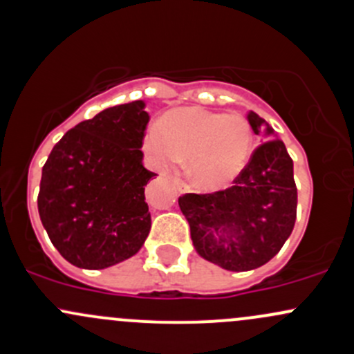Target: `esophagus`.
<instances>
[{
	"label": "esophagus",
	"mask_w": 354,
	"mask_h": 354,
	"mask_svg": "<svg viewBox=\"0 0 354 354\" xmlns=\"http://www.w3.org/2000/svg\"><path fill=\"white\" fill-rule=\"evenodd\" d=\"M173 183H174V187H176V189L180 193H187L188 189H189L187 181H183V180H181V178H178V176L173 178Z\"/></svg>",
	"instance_id": "1"
}]
</instances>
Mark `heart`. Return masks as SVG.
I'll list each match as a JSON object with an SVG mask.
<instances>
[{"instance_id": "1", "label": "heart", "mask_w": 354, "mask_h": 354, "mask_svg": "<svg viewBox=\"0 0 354 354\" xmlns=\"http://www.w3.org/2000/svg\"><path fill=\"white\" fill-rule=\"evenodd\" d=\"M254 133L239 113L181 109L167 113L144 136V149L156 166L173 167L188 158V174L200 188L232 183L252 152Z\"/></svg>"}]
</instances>
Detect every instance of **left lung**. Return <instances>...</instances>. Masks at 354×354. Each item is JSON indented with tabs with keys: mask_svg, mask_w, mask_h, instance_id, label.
Instances as JSON below:
<instances>
[{
	"mask_svg": "<svg viewBox=\"0 0 354 354\" xmlns=\"http://www.w3.org/2000/svg\"><path fill=\"white\" fill-rule=\"evenodd\" d=\"M248 122L268 140L254 149L232 187L178 198L196 252L229 271L266 265L283 248L297 218L293 161L285 144L254 111Z\"/></svg>",
	"mask_w": 354,
	"mask_h": 354,
	"instance_id": "left-lung-1",
	"label": "left lung"
}]
</instances>
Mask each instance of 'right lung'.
Returning <instances> with one entry per match:
<instances>
[{
	"instance_id": "add662e5",
	"label": "right lung",
	"mask_w": 354,
	"mask_h": 354,
	"mask_svg": "<svg viewBox=\"0 0 354 354\" xmlns=\"http://www.w3.org/2000/svg\"><path fill=\"white\" fill-rule=\"evenodd\" d=\"M142 100L110 106L66 132L42 167L37 198L50 243L71 265L103 270L139 252L151 230L140 151Z\"/></svg>"
}]
</instances>
